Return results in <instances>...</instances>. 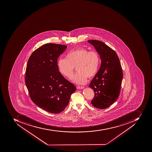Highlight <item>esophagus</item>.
I'll use <instances>...</instances> for the list:
<instances>
[{
	"mask_svg": "<svg viewBox=\"0 0 152 152\" xmlns=\"http://www.w3.org/2000/svg\"><path fill=\"white\" fill-rule=\"evenodd\" d=\"M84 86H77V88L78 89H81L84 88Z\"/></svg>",
	"mask_w": 152,
	"mask_h": 152,
	"instance_id": "1",
	"label": "esophagus"
}]
</instances>
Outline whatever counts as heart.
Wrapping results in <instances>:
<instances>
[{"label":"heart","instance_id":"heart-1","mask_svg":"<svg viewBox=\"0 0 152 152\" xmlns=\"http://www.w3.org/2000/svg\"><path fill=\"white\" fill-rule=\"evenodd\" d=\"M99 63L100 58L96 51L80 48L68 52L66 58H58L57 64L60 73L68 79L72 77L76 67L77 72L73 77V81L83 85L88 77L90 79L96 75Z\"/></svg>","mask_w":152,"mask_h":152}]
</instances>
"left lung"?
<instances>
[{"mask_svg": "<svg viewBox=\"0 0 152 152\" xmlns=\"http://www.w3.org/2000/svg\"><path fill=\"white\" fill-rule=\"evenodd\" d=\"M100 56V69L89 85L94 92L91 104L99 109H106L120 95L123 72L116 53L104 42L89 40Z\"/></svg>", "mask_w": 152, "mask_h": 152, "instance_id": "1", "label": "left lung"}]
</instances>
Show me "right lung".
I'll return each mask as SVG.
<instances>
[{
	"label": "right lung",
	"instance_id": "1",
	"mask_svg": "<svg viewBox=\"0 0 152 152\" xmlns=\"http://www.w3.org/2000/svg\"><path fill=\"white\" fill-rule=\"evenodd\" d=\"M66 45L48 43L29 58L25 80L31 100L47 112L58 113L68 105L76 88L58 71L57 60Z\"/></svg>",
	"mask_w": 152,
	"mask_h": 152
}]
</instances>
